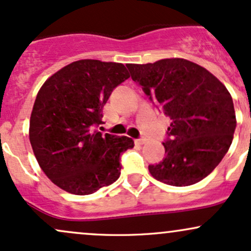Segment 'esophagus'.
Wrapping results in <instances>:
<instances>
[{
	"label": "esophagus",
	"mask_w": 251,
	"mask_h": 251,
	"mask_svg": "<svg viewBox=\"0 0 251 251\" xmlns=\"http://www.w3.org/2000/svg\"><path fill=\"white\" fill-rule=\"evenodd\" d=\"M136 142L139 143V145H143V143L147 142V139H146L145 136H142V137H140V139H137Z\"/></svg>",
	"instance_id": "esophagus-1"
}]
</instances>
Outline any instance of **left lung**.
I'll return each instance as SVG.
<instances>
[{"instance_id": "1", "label": "left lung", "mask_w": 251, "mask_h": 251, "mask_svg": "<svg viewBox=\"0 0 251 251\" xmlns=\"http://www.w3.org/2000/svg\"><path fill=\"white\" fill-rule=\"evenodd\" d=\"M131 79L172 120L165 159L149 165L151 176L172 186H188L207 176L231 146L236 129L232 98L206 69L185 59L128 64Z\"/></svg>"}]
</instances>
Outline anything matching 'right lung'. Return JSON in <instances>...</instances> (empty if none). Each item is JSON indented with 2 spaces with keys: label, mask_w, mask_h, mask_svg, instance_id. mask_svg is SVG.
Wrapping results in <instances>:
<instances>
[{
  "label": "right lung",
  "mask_w": 251,
  "mask_h": 251,
  "mask_svg": "<svg viewBox=\"0 0 251 251\" xmlns=\"http://www.w3.org/2000/svg\"><path fill=\"white\" fill-rule=\"evenodd\" d=\"M130 77L123 64L78 60L50 77L38 92L29 141L41 170L58 187L85 196L120 178L126 136L103 135V106Z\"/></svg>",
  "instance_id": "right-lung-1"
}]
</instances>
